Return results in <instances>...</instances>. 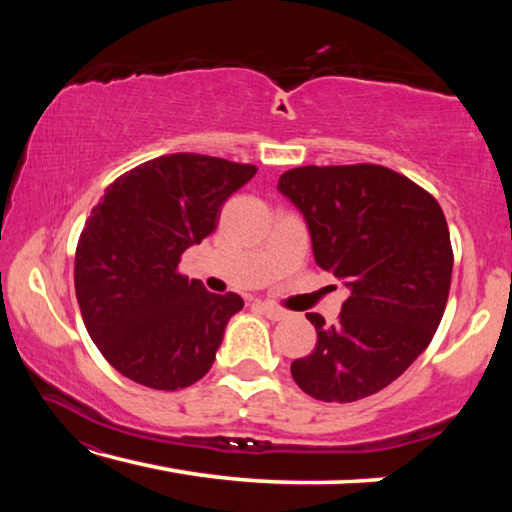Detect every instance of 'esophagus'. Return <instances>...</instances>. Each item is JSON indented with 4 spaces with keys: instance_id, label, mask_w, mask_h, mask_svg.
Listing matches in <instances>:
<instances>
[{
    "instance_id": "esophagus-1",
    "label": "esophagus",
    "mask_w": 512,
    "mask_h": 512,
    "mask_svg": "<svg viewBox=\"0 0 512 512\" xmlns=\"http://www.w3.org/2000/svg\"><path fill=\"white\" fill-rule=\"evenodd\" d=\"M259 309H262L264 314H266V318H271V320L287 318V311L280 309V307H275V305H271V302H259Z\"/></svg>"
}]
</instances>
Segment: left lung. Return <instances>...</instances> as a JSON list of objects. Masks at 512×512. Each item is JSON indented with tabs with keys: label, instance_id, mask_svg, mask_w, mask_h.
<instances>
[{
	"label": "left lung",
	"instance_id": "8db88e82",
	"mask_svg": "<svg viewBox=\"0 0 512 512\" xmlns=\"http://www.w3.org/2000/svg\"><path fill=\"white\" fill-rule=\"evenodd\" d=\"M277 189L305 216L316 264L350 289L339 323L307 314L318 341L291 363L307 395L357 402L427 350L445 314L454 253L436 198L379 164L298 167Z\"/></svg>",
	"mask_w": 512,
	"mask_h": 512
}]
</instances>
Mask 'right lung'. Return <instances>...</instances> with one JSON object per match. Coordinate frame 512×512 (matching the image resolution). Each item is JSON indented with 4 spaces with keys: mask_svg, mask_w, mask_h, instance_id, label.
<instances>
[{
    "mask_svg": "<svg viewBox=\"0 0 512 512\" xmlns=\"http://www.w3.org/2000/svg\"><path fill=\"white\" fill-rule=\"evenodd\" d=\"M255 173L212 155H160L119 176L92 207L76 246V300L99 352L135 384L178 391L212 368L244 300L210 293L178 264Z\"/></svg>",
    "mask_w": 512,
    "mask_h": 512,
    "instance_id": "1",
    "label": "right lung"
}]
</instances>
